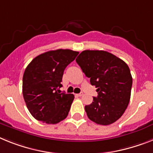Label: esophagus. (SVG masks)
<instances>
[{
	"instance_id": "1",
	"label": "esophagus",
	"mask_w": 153,
	"mask_h": 153,
	"mask_svg": "<svg viewBox=\"0 0 153 153\" xmlns=\"http://www.w3.org/2000/svg\"><path fill=\"white\" fill-rule=\"evenodd\" d=\"M77 96H83V92H80L79 94H76Z\"/></svg>"
}]
</instances>
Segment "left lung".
<instances>
[{
  "mask_svg": "<svg viewBox=\"0 0 153 153\" xmlns=\"http://www.w3.org/2000/svg\"><path fill=\"white\" fill-rule=\"evenodd\" d=\"M97 97L85 106L88 117L101 125H109L122 116L131 98L132 77L126 63L104 51H84L76 58Z\"/></svg>",
  "mask_w": 153,
  "mask_h": 153,
  "instance_id": "obj_1",
  "label": "left lung"
}]
</instances>
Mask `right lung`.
I'll list each match as a JSON object with an SVG mask.
<instances>
[{"mask_svg":"<svg viewBox=\"0 0 153 153\" xmlns=\"http://www.w3.org/2000/svg\"><path fill=\"white\" fill-rule=\"evenodd\" d=\"M79 52L59 49L36 57L23 74L22 94L27 108L37 120L57 124L65 120L74 100L73 94L61 93L66 67Z\"/></svg>","mask_w":153,"mask_h":153,"instance_id":"add662e5","label":"right lung"}]
</instances>
